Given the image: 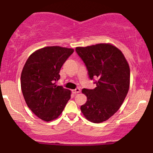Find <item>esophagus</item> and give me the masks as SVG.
Wrapping results in <instances>:
<instances>
[{
  "label": "esophagus",
  "mask_w": 153,
  "mask_h": 153,
  "mask_svg": "<svg viewBox=\"0 0 153 153\" xmlns=\"http://www.w3.org/2000/svg\"><path fill=\"white\" fill-rule=\"evenodd\" d=\"M72 92L75 94H76L77 93H79L80 92V89H79V88H76V89H75L74 90H72Z\"/></svg>",
  "instance_id": "esophagus-1"
}]
</instances>
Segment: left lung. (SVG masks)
I'll use <instances>...</instances> for the list:
<instances>
[{
    "label": "left lung",
    "instance_id": "8db88e82",
    "mask_svg": "<svg viewBox=\"0 0 153 153\" xmlns=\"http://www.w3.org/2000/svg\"><path fill=\"white\" fill-rule=\"evenodd\" d=\"M76 51L96 85L95 89L82 91L87 98L82 112L91 122L105 121L119 110L128 94L129 64L121 51L109 44L77 47Z\"/></svg>",
    "mask_w": 153,
    "mask_h": 153
}]
</instances>
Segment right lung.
<instances>
[{
	"instance_id": "right-lung-1",
	"label": "right lung",
	"mask_w": 153,
	"mask_h": 153,
	"mask_svg": "<svg viewBox=\"0 0 153 153\" xmlns=\"http://www.w3.org/2000/svg\"><path fill=\"white\" fill-rule=\"evenodd\" d=\"M72 48L48 46L27 59L21 76L25 102L36 117L51 121L59 117L71 98V91L55 85L62 65L74 53Z\"/></svg>"
}]
</instances>
